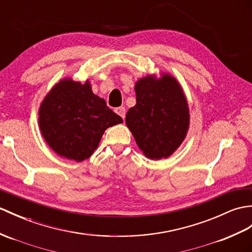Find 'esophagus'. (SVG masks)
I'll use <instances>...</instances> for the list:
<instances>
[{"mask_svg":"<svg viewBox=\"0 0 252 252\" xmlns=\"http://www.w3.org/2000/svg\"><path fill=\"white\" fill-rule=\"evenodd\" d=\"M115 112H116V114H118L121 118L125 120V118H126V108L125 107H117L115 109Z\"/></svg>","mask_w":252,"mask_h":252,"instance_id":"1","label":"esophagus"}]
</instances>
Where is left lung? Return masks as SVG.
<instances>
[{
  "label": "left lung",
  "instance_id": "1",
  "mask_svg": "<svg viewBox=\"0 0 252 252\" xmlns=\"http://www.w3.org/2000/svg\"><path fill=\"white\" fill-rule=\"evenodd\" d=\"M135 106L127 110L126 124L145 157L166 159L186 139L190 109L183 87L166 72L136 80Z\"/></svg>",
  "mask_w": 252,
  "mask_h": 252
}]
</instances>
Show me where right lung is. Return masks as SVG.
Here are the masks:
<instances>
[{"label": "right lung", "instance_id": "obj_1", "mask_svg": "<svg viewBox=\"0 0 252 252\" xmlns=\"http://www.w3.org/2000/svg\"><path fill=\"white\" fill-rule=\"evenodd\" d=\"M121 117L92 92L89 79H60L38 108V126L47 145L64 159L81 162L94 153L106 128Z\"/></svg>", "mask_w": 252, "mask_h": 252}]
</instances>
